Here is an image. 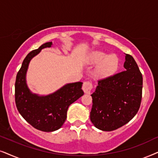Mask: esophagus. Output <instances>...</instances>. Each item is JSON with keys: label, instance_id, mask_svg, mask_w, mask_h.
I'll list each match as a JSON object with an SVG mask.
<instances>
[{"label": "esophagus", "instance_id": "1", "mask_svg": "<svg viewBox=\"0 0 158 158\" xmlns=\"http://www.w3.org/2000/svg\"><path fill=\"white\" fill-rule=\"evenodd\" d=\"M82 89L85 93L90 94L92 89V84L90 81H85L82 86Z\"/></svg>", "mask_w": 158, "mask_h": 158}]
</instances>
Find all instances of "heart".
Segmentation results:
<instances>
[{
    "mask_svg": "<svg viewBox=\"0 0 158 158\" xmlns=\"http://www.w3.org/2000/svg\"><path fill=\"white\" fill-rule=\"evenodd\" d=\"M89 61L97 64L94 73L98 77L106 78L112 75L118 66V58L115 54L107 56L103 51L97 50L92 52L89 56Z\"/></svg>",
    "mask_w": 158,
    "mask_h": 158,
    "instance_id": "obj_1",
    "label": "heart"
}]
</instances>
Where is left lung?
<instances>
[{
    "mask_svg": "<svg viewBox=\"0 0 158 158\" xmlns=\"http://www.w3.org/2000/svg\"><path fill=\"white\" fill-rule=\"evenodd\" d=\"M125 71L98 81L91 94L90 120L98 129L111 131L129 122L139 109L142 74L131 56L126 54Z\"/></svg>",
    "mask_w": 158,
    "mask_h": 158,
    "instance_id": "8db88e82",
    "label": "left lung"
}]
</instances>
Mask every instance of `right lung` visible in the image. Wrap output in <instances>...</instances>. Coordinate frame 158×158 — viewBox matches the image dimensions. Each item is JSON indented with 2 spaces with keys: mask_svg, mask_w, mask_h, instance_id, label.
<instances>
[{
  "mask_svg": "<svg viewBox=\"0 0 158 158\" xmlns=\"http://www.w3.org/2000/svg\"><path fill=\"white\" fill-rule=\"evenodd\" d=\"M52 45V42L46 43L27 55L16 75L15 83V102L19 112L34 128L45 132L59 129L66 121L69 106L84 94L81 81L66 84L48 95H39L29 89L26 75L29 62L42 49Z\"/></svg>",
  "mask_w": 158,
  "mask_h": 158,
  "instance_id": "add662e5",
  "label": "right lung"
}]
</instances>
